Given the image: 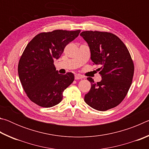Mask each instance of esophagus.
Masks as SVG:
<instances>
[{"instance_id":"1","label":"esophagus","mask_w":149,"mask_h":149,"mask_svg":"<svg viewBox=\"0 0 149 149\" xmlns=\"http://www.w3.org/2000/svg\"><path fill=\"white\" fill-rule=\"evenodd\" d=\"M84 78V76L80 74H75V79H81Z\"/></svg>"}]
</instances>
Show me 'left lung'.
Wrapping results in <instances>:
<instances>
[{
  "label": "left lung",
  "instance_id": "8db88e82",
  "mask_svg": "<svg viewBox=\"0 0 149 149\" xmlns=\"http://www.w3.org/2000/svg\"><path fill=\"white\" fill-rule=\"evenodd\" d=\"M80 35L89 45L93 64L99 65L102 80H87L91 87L84 100L99 111L114 108L124 99L134 74V64L129 50L116 35L108 32L85 31Z\"/></svg>",
  "mask_w": 149,
  "mask_h": 149
}]
</instances>
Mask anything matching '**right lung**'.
<instances>
[{
	"label": "right lung",
	"instance_id": "right-lung-1",
	"mask_svg": "<svg viewBox=\"0 0 149 149\" xmlns=\"http://www.w3.org/2000/svg\"><path fill=\"white\" fill-rule=\"evenodd\" d=\"M80 30H54L37 35L20 58L18 75L29 99L40 107L50 108L62 101L63 92L74 81V75L58 74L54 60L79 35Z\"/></svg>",
	"mask_w": 149,
	"mask_h": 149
}]
</instances>
